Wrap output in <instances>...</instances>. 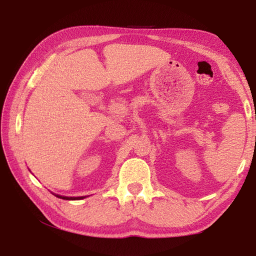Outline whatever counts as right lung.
<instances>
[{"instance_id": "add662e5", "label": "right lung", "mask_w": 256, "mask_h": 256, "mask_svg": "<svg viewBox=\"0 0 256 256\" xmlns=\"http://www.w3.org/2000/svg\"><path fill=\"white\" fill-rule=\"evenodd\" d=\"M54 196L58 197V198L64 199V200H78V199L86 198V196H82V197H66V196H60V194H54Z\"/></svg>"}]
</instances>
